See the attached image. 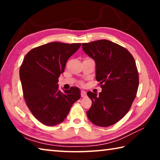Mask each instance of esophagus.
Segmentation results:
<instances>
[{"mask_svg":"<svg viewBox=\"0 0 160 160\" xmlns=\"http://www.w3.org/2000/svg\"><path fill=\"white\" fill-rule=\"evenodd\" d=\"M87 96V93H86V92L85 91H84V90H82L81 91V97H85Z\"/></svg>","mask_w":160,"mask_h":160,"instance_id":"obj_1","label":"esophagus"}]
</instances>
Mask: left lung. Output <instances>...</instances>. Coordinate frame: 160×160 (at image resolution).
<instances>
[{
    "label": "left lung",
    "mask_w": 160,
    "mask_h": 160,
    "mask_svg": "<svg viewBox=\"0 0 160 160\" xmlns=\"http://www.w3.org/2000/svg\"><path fill=\"white\" fill-rule=\"evenodd\" d=\"M82 46L95 61L96 80L102 89L99 94L87 93L92 102L87 116L96 126L113 125L128 112L136 97L139 77L135 60L126 48L109 40Z\"/></svg>",
    "instance_id": "obj_1"
}]
</instances>
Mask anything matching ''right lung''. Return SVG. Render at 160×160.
Wrapping results in <instances>:
<instances>
[{
	"mask_svg": "<svg viewBox=\"0 0 160 160\" xmlns=\"http://www.w3.org/2000/svg\"><path fill=\"white\" fill-rule=\"evenodd\" d=\"M80 43H48L26 54L20 69V78L26 104L38 121L46 126L61 123L74 102L80 98V90H58V78L66 62L80 47Z\"/></svg>",
	"mask_w": 160,
	"mask_h": 160,
	"instance_id": "obj_1",
	"label": "right lung"
}]
</instances>
